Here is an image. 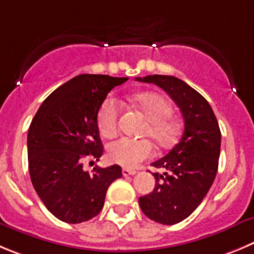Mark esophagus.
Instances as JSON below:
<instances>
[{"mask_svg":"<svg viewBox=\"0 0 254 254\" xmlns=\"http://www.w3.org/2000/svg\"><path fill=\"white\" fill-rule=\"evenodd\" d=\"M122 173H123V175H124V177H129V175L136 174V172H135L134 169H127V168H123Z\"/></svg>","mask_w":254,"mask_h":254,"instance_id":"1","label":"esophagus"}]
</instances>
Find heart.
<instances>
[{"label":"heart","instance_id":"1","mask_svg":"<svg viewBox=\"0 0 254 254\" xmlns=\"http://www.w3.org/2000/svg\"><path fill=\"white\" fill-rule=\"evenodd\" d=\"M131 103L140 109L148 119L143 135L151 138L159 149H168L177 143L179 138V125L170 119L172 105L162 95L155 92H141L134 95ZM120 103L109 96L101 104L98 111L99 131L105 138H113L118 132V120ZM153 154V145L148 139H132L127 136L116 139L108 145L109 159L123 167H135Z\"/></svg>","mask_w":254,"mask_h":254}]
</instances>
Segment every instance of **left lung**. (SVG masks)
<instances>
[{
    "label": "left lung",
    "mask_w": 254,
    "mask_h": 254,
    "mask_svg": "<svg viewBox=\"0 0 254 254\" xmlns=\"http://www.w3.org/2000/svg\"><path fill=\"white\" fill-rule=\"evenodd\" d=\"M135 80L162 87L183 114L181 141L162 159L151 163L164 173H153L155 188L139 198L146 217L170 226L188 218L214 182L220 153L219 125L209 103L183 80L168 75Z\"/></svg>",
    "instance_id": "8db88e82"
}]
</instances>
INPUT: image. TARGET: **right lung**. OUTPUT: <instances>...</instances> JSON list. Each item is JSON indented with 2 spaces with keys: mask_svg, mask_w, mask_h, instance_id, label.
Here are the masks:
<instances>
[{
  "mask_svg": "<svg viewBox=\"0 0 254 254\" xmlns=\"http://www.w3.org/2000/svg\"><path fill=\"white\" fill-rule=\"evenodd\" d=\"M127 80L91 73L75 76L47 96L31 123V182L47 209L63 222L81 223L98 215L109 186L122 178L119 165L95 167L89 173L84 160L99 162L103 155L98 111L110 90Z\"/></svg>",
  "mask_w": 254,
  "mask_h": 254,
  "instance_id": "right-lung-1",
  "label": "right lung"
}]
</instances>
